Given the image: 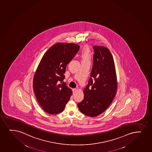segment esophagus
I'll list each match as a JSON object with an SVG mask.
<instances>
[{
	"label": "esophagus",
	"instance_id": "esophagus-1",
	"mask_svg": "<svg viewBox=\"0 0 152 152\" xmlns=\"http://www.w3.org/2000/svg\"><path fill=\"white\" fill-rule=\"evenodd\" d=\"M72 91H73V94H75V93H76V92H77V88H75V89H73V90H72Z\"/></svg>",
	"mask_w": 152,
	"mask_h": 152
}]
</instances>
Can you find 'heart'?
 Instances as JSON below:
<instances>
[{"label": "heart", "instance_id": "heart-1", "mask_svg": "<svg viewBox=\"0 0 152 152\" xmlns=\"http://www.w3.org/2000/svg\"><path fill=\"white\" fill-rule=\"evenodd\" d=\"M82 63H90L91 62L92 55L89 48L87 46L84 48L81 53Z\"/></svg>", "mask_w": 152, "mask_h": 152}]
</instances>
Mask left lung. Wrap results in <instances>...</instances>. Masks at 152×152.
<instances>
[{
    "label": "left lung",
    "instance_id": "obj_1",
    "mask_svg": "<svg viewBox=\"0 0 152 152\" xmlns=\"http://www.w3.org/2000/svg\"><path fill=\"white\" fill-rule=\"evenodd\" d=\"M93 64L88 84L83 91L84 99L77 103L84 115L94 117L107 110L116 95L117 75L113 58L103 46L93 47Z\"/></svg>",
    "mask_w": 152,
    "mask_h": 152
}]
</instances>
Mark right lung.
Wrapping results in <instances>:
<instances>
[{"label": "right lung", "instance_id": "right-lung-1", "mask_svg": "<svg viewBox=\"0 0 152 152\" xmlns=\"http://www.w3.org/2000/svg\"><path fill=\"white\" fill-rule=\"evenodd\" d=\"M80 49L77 44L57 43L42 58L33 78V90L37 100L45 112H63L72 94L63 82L66 67Z\"/></svg>", "mask_w": 152, "mask_h": 152}]
</instances>
